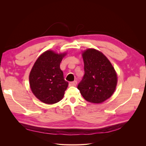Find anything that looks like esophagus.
<instances>
[{
    "label": "esophagus",
    "mask_w": 146,
    "mask_h": 146,
    "mask_svg": "<svg viewBox=\"0 0 146 146\" xmlns=\"http://www.w3.org/2000/svg\"><path fill=\"white\" fill-rule=\"evenodd\" d=\"M77 84V81H74V82H69V85L70 86H76Z\"/></svg>",
    "instance_id": "obj_1"
}]
</instances>
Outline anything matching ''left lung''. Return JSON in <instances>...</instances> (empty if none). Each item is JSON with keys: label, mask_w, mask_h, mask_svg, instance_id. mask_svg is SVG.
<instances>
[{"label": "left lung", "mask_w": 146, "mask_h": 146, "mask_svg": "<svg viewBox=\"0 0 146 146\" xmlns=\"http://www.w3.org/2000/svg\"><path fill=\"white\" fill-rule=\"evenodd\" d=\"M85 74L77 88L88 102L102 103L115 91L117 75L112 64L102 53L93 48L83 52Z\"/></svg>", "instance_id": "1"}]
</instances>
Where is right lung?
Instances as JSON below:
<instances>
[{
	"label": "right lung",
	"mask_w": 146,
	"mask_h": 146,
	"mask_svg": "<svg viewBox=\"0 0 146 146\" xmlns=\"http://www.w3.org/2000/svg\"><path fill=\"white\" fill-rule=\"evenodd\" d=\"M65 55L47 50L39 56L31 70L30 88L43 103L55 104L63 98L68 82L64 80L60 64Z\"/></svg>",
	"instance_id": "add662e5"
}]
</instances>
